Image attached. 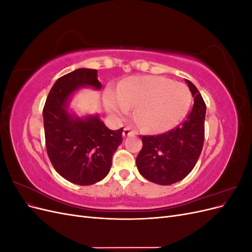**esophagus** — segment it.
<instances>
[{
	"label": "esophagus",
	"mask_w": 252,
	"mask_h": 252,
	"mask_svg": "<svg viewBox=\"0 0 252 252\" xmlns=\"http://www.w3.org/2000/svg\"><path fill=\"white\" fill-rule=\"evenodd\" d=\"M136 132L133 130V129L131 128V127H129V126H127V127H125L124 128V131H123V135L124 136H129V135H134Z\"/></svg>",
	"instance_id": "obj_1"
}]
</instances>
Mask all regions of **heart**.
Listing matches in <instances>:
<instances>
[{
    "label": "heart",
    "instance_id": "heart-1",
    "mask_svg": "<svg viewBox=\"0 0 252 252\" xmlns=\"http://www.w3.org/2000/svg\"><path fill=\"white\" fill-rule=\"evenodd\" d=\"M191 94L184 83L155 75H134L107 93L105 106L116 117H123L135 106L134 118L151 132L171 129L185 117Z\"/></svg>",
    "mask_w": 252,
    "mask_h": 252
}]
</instances>
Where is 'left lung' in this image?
Here are the masks:
<instances>
[{
  "instance_id": "1",
  "label": "left lung",
  "mask_w": 252,
  "mask_h": 252,
  "mask_svg": "<svg viewBox=\"0 0 252 252\" xmlns=\"http://www.w3.org/2000/svg\"><path fill=\"white\" fill-rule=\"evenodd\" d=\"M186 82L194 103L185 120L165 133L142 136L135 163L143 177L156 184L171 185L186 178L203 149L206 104L197 88Z\"/></svg>"
}]
</instances>
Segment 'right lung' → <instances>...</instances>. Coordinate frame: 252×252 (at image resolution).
<instances>
[{
  "label": "right lung",
  "mask_w": 252,
  "mask_h": 252,
  "mask_svg": "<svg viewBox=\"0 0 252 252\" xmlns=\"http://www.w3.org/2000/svg\"><path fill=\"white\" fill-rule=\"evenodd\" d=\"M102 87L97 71L80 68L57 80L43 108L45 143L56 171L65 180L91 185L108 174L112 156L122 143L123 128L110 130L95 117L68 113V100L80 87Z\"/></svg>",
  "instance_id": "1"
}]
</instances>
